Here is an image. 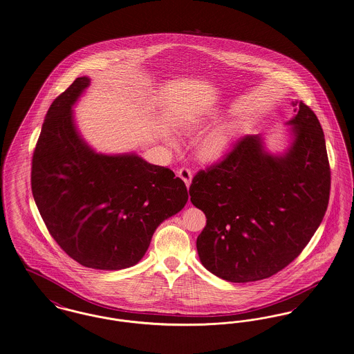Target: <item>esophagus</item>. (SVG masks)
Listing matches in <instances>:
<instances>
[{"instance_id":"34e87169","label":"esophagus","mask_w":354,"mask_h":354,"mask_svg":"<svg viewBox=\"0 0 354 354\" xmlns=\"http://www.w3.org/2000/svg\"><path fill=\"white\" fill-rule=\"evenodd\" d=\"M177 174H178V177L185 183L186 186L190 185V183H192V177H193V173H192V170H190V169H178V170H177Z\"/></svg>"}]
</instances>
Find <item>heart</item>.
<instances>
[{
  "instance_id": "heart-1",
  "label": "heart",
  "mask_w": 354,
  "mask_h": 354,
  "mask_svg": "<svg viewBox=\"0 0 354 354\" xmlns=\"http://www.w3.org/2000/svg\"><path fill=\"white\" fill-rule=\"evenodd\" d=\"M206 125H205L204 121L194 120V121L186 122L185 131L187 133H194V131H203ZM234 133H236L234 128L230 125L220 127L218 129L212 131L201 142V145L198 148L200 157L207 162L220 160L229 148Z\"/></svg>"
}]
</instances>
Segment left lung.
<instances>
[{"label":"left lung","instance_id":"obj_1","mask_svg":"<svg viewBox=\"0 0 354 354\" xmlns=\"http://www.w3.org/2000/svg\"><path fill=\"white\" fill-rule=\"evenodd\" d=\"M293 105L285 154H269L259 134L245 136L192 180L190 201L206 216L197 252L220 279L272 277L297 259L325 216L330 167L324 131L308 105Z\"/></svg>","mask_w":354,"mask_h":354}]
</instances>
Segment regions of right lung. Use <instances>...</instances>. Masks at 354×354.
<instances>
[{
	"mask_svg": "<svg viewBox=\"0 0 354 354\" xmlns=\"http://www.w3.org/2000/svg\"><path fill=\"white\" fill-rule=\"evenodd\" d=\"M78 77L46 113L32 160V192L59 248L82 266L120 270L136 265L157 226L189 198L169 168L137 154H98L80 137L72 106L89 86Z\"/></svg>",
	"mask_w": 354,
	"mask_h": 354,
	"instance_id": "right-lung-1",
	"label": "right lung"
}]
</instances>
